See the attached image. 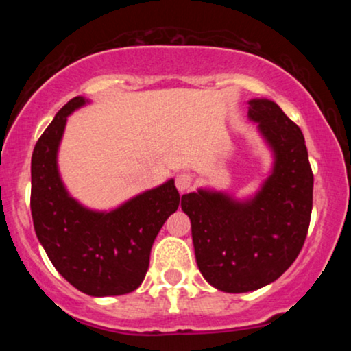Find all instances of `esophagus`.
I'll list each match as a JSON object with an SVG mask.
<instances>
[{
  "mask_svg": "<svg viewBox=\"0 0 351 351\" xmlns=\"http://www.w3.org/2000/svg\"><path fill=\"white\" fill-rule=\"evenodd\" d=\"M175 183H176V188H178L180 193L188 191L193 184V175H189V173H186V171L180 173V175H176Z\"/></svg>",
  "mask_w": 351,
  "mask_h": 351,
  "instance_id": "34e87169",
  "label": "esophagus"
}]
</instances>
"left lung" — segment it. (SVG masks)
<instances>
[{"label":"left lung","instance_id":"8db88e82","mask_svg":"<svg viewBox=\"0 0 351 351\" xmlns=\"http://www.w3.org/2000/svg\"><path fill=\"white\" fill-rule=\"evenodd\" d=\"M247 115L274 152L261 191L247 201L208 189L181 196L196 264L213 287L229 293L279 279L299 256L312 215L313 173L302 130L267 99L249 100Z\"/></svg>","mask_w":351,"mask_h":351}]
</instances>
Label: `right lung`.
<instances>
[{
    "label": "right lung",
    "mask_w": 351,
    "mask_h": 351,
    "mask_svg": "<svg viewBox=\"0 0 351 351\" xmlns=\"http://www.w3.org/2000/svg\"><path fill=\"white\" fill-rule=\"evenodd\" d=\"M66 104L36 143L31 158V215L52 265L69 284L94 297L134 292L145 279L153 241L180 206L170 180L108 213L84 208L69 196L58 170V148L67 115L86 106Z\"/></svg>",
    "instance_id": "add662e5"
}]
</instances>
